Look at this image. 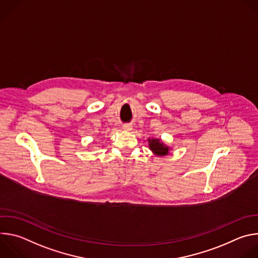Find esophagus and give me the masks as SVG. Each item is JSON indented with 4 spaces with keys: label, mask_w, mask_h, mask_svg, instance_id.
<instances>
[{
    "label": "esophagus",
    "mask_w": 258,
    "mask_h": 258,
    "mask_svg": "<svg viewBox=\"0 0 258 258\" xmlns=\"http://www.w3.org/2000/svg\"><path fill=\"white\" fill-rule=\"evenodd\" d=\"M132 128H133V126L131 125V124H125V125H123V130L124 131H132Z\"/></svg>",
    "instance_id": "obj_1"
}]
</instances>
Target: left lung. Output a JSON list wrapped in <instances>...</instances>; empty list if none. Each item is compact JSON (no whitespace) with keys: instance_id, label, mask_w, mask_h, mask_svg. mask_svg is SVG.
<instances>
[{"instance_id":"8db88e82","label":"left lung","mask_w":258,"mask_h":258,"mask_svg":"<svg viewBox=\"0 0 258 258\" xmlns=\"http://www.w3.org/2000/svg\"><path fill=\"white\" fill-rule=\"evenodd\" d=\"M150 144L149 147L150 149L157 155H166L168 154V148L165 146H163V144L159 143V140H149Z\"/></svg>"}]
</instances>
